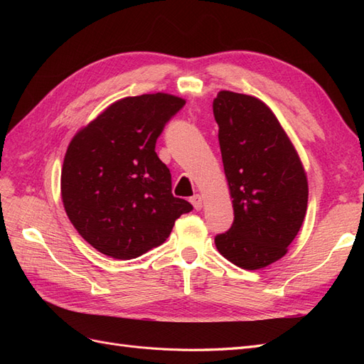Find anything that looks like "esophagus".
<instances>
[{"label": "esophagus", "mask_w": 364, "mask_h": 364, "mask_svg": "<svg viewBox=\"0 0 364 364\" xmlns=\"http://www.w3.org/2000/svg\"><path fill=\"white\" fill-rule=\"evenodd\" d=\"M190 202L193 203L196 211H200L202 206H203V199H202L200 194H194V196L191 197V199H190Z\"/></svg>", "instance_id": "esophagus-1"}]
</instances>
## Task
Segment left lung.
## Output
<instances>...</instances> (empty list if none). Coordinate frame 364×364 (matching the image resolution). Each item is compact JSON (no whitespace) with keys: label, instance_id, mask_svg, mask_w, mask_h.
<instances>
[{"label":"left lung","instance_id":"1","mask_svg":"<svg viewBox=\"0 0 364 364\" xmlns=\"http://www.w3.org/2000/svg\"><path fill=\"white\" fill-rule=\"evenodd\" d=\"M234 223L215 246L235 266L258 270L287 253L308 203L299 155L270 107L257 97L220 91L213 103Z\"/></svg>","mask_w":364,"mask_h":364}]
</instances>
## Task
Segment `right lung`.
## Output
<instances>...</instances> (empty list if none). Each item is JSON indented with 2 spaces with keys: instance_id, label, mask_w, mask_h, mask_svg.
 I'll return each instance as SVG.
<instances>
[{
  "instance_id": "1",
  "label": "right lung",
  "mask_w": 364,
  "mask_h": 364,
  "mask_svg": "<svg viewBox=\"0 0 364 364\" xmlns=\"http://www.w3.org/2000/svg\"><path fill=\"white\" fill-rule=\"evenodd\" d=\"M183 105L164 92L121 98L71 139L60 174L63 208L77 232L105 255L141 257L193 209L173 196L170 170L155 151Z\"/></svg>"
}]
</instances>
